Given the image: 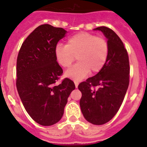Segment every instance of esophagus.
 Instances as JSON below:
<instances>
[{
  "label": "esophagus",
  "instance_id": "esophagus-1",
  "mask_svg": "<svg viewBox=\"0 0 147 147\" xmlns=\"http://www.w3.org/2000/svg\"><path fill=\"white\" fill-rule=\"evenodd\" d=\"M74 82H75V87H78V84H79V82H78V81H76V80H75L74 81Z\"/></svg>",
  "mask_w": 147,
  "mask_h": 147
}]
</instances>
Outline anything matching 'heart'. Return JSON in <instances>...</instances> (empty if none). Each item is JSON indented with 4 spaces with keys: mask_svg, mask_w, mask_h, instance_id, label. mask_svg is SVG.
Here are the masks:
<instances>
[{
    "mask_svg": "<svg viewBox=\"0 0 147 147\" xmlns=\"http://www.w3.org/2000/svg\"><path fill=\"white\" fill-rule=\"evenodd\" d=\"M109 52V43L105 38L85 32L72 35L67 45L58 44L55 49L56 60L63 67H70L75 58L78 60L65 72V76L76 81L84 78L90 72H100L107 61Z\"/></svg>",
    "mask_w": 147,
    "mask_h": 147,
    "instance_id": "b5f03b06",
    "label": "heart"
}]
</instances>
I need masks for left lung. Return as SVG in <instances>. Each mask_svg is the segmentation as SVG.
<instances>
[{"label": "left lung", "instance_id": "1", "mask_svg": "<svg viewBox=\"0 0 147 147\" xmlns=\"http://www.w3.org/2000/svg\"><path fill=\"white\" fill-rule=\"evenodd\" d=\"M107 38L109 52L103 69L78 85L82 92L81 111L89 122L101 125L110 121L119 109L129 83V62L127 49L110 28H95ZM97 86V90L92 87Z\"/></svg>", "mask_w": 147, "mask_h": 147}]
</instances>
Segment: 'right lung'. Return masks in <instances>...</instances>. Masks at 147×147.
<instances>
[{"label":"right lung","instance_id":"add662e5","mask_svg":"<svg viewBox=\"0 0 147 147\" xmlns=\"http://www.w3.org/2000/svg\"><path fill=\"white\" fill-rule=\"evenodd\" d=\"M67 31L48 24L35 28L19 50L16 65V87L28 115L42 126L61 119L73 81L65 78L56 82L63 71L57 63L55 49Z\"/></svg>","mask_w":147,"mask_h":147}]
</instances>
